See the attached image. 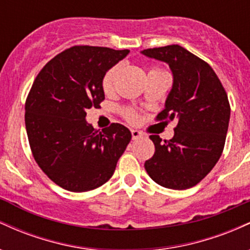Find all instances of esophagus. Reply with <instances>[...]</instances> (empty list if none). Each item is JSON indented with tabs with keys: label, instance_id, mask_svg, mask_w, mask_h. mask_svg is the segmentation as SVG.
Segmentation results:
<instances>
[{
	"label": "esophagus",
	"instance_id": "1",
	"mask_svg": "<svg viewBox=\"0 0 250 250\" xmlns=\"http://www.w3.org/2000/svg\"><path fill=\"white\" fill-rule=\"evenodd\" d=\"M142 136V133L139 130H135V129H131V137H133V140H137L140 139V137Z\"/></svg>",
	"mask_w": 250,
	"mask_h": 250
}]
</instances>
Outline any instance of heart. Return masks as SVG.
<instances>
[{
    "label": "heart",
    "instance_id": "b5f03b06",
    "mask_svg": "<svg viewBox=\"0 0 250 250\" xmlns=\"http://www.w3.org/2000/svg\"><path fill=\"white\" fill-rule=\"evenodd\" d=\"M120 70V65H114L113 68H110L107 73H105V75L103 76V80H102V87H103V90L105 91V93H108V91H110L111 89H113V84H114V80H115V77L117 75V73H119ZM150 73H162V71L157 70V69H153L150 70ZM127 117L129 121L134 122L137 120V116L136 114L134 113V111L131 110H128L127 111Z\"/></svg>",
    "mask_w": 250,
    "mask_h": 250
}]
</instances>
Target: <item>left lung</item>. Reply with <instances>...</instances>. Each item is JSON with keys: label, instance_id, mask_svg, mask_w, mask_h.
<instances>
[{"label": "left lung", "instance_id": "left-lung-1", "mask_svg": "<svg viewBox=\"0 0 250 250\" xmlns=\"http://www.w3.org/2000/svg\"><path fill=\"white\" fill-rule=\"evenodd\" d=\"M141 54L170 68L173 87L157 120L179 121L169 141L150 135L155 153L145 168L151 180L165 188L194 187L222 154L230 119L228 96L210 65L179 44Z\"/></svg>", "mask_w": 250, "mask_h": 250}]
</instances>
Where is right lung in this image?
<instances>
[{"label": "right lung", "mask_w": 250, "mask_h": 250, "mask_svg": "<svg viewBox=\"0 0 250 250\" xmlns=\"http://www.w3.org/2000/svg\"><path fill=\"white\" fill-rule=\"evenodd\" d=\"M128 49L77 45L50 60L25 101V129L34 159L51 181L75 193L93 190L113 176L131 140L120 123L95 129L87 109L104 100L105 73Z\"/></svg>", "instance_id": "obj_1"}]
</instances>
